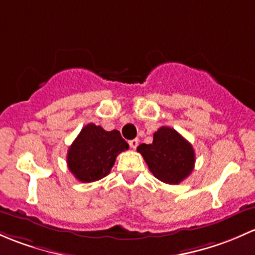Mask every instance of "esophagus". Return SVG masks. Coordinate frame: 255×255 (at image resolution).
I'll return each mask as SVG.
<instances>
[{
  "label": "esophagus",
  "instance_id": "34e87169",
  "mask_svg": "<svg viewBox=\"0 0 255 255\" xmlns=\"http://www.w3.org/2000/svg\"><path fill=\"white\" fill-rule=\"evenodd\" d=\"M128 145H130L131 148H132V149H135L136 147L138 146V140H137V138H133V140L128 141Z\"/></svg>",
  "mask_w": 255,
  "mask_h": 255
}]
</instances>
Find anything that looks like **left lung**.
Segmentation results:
<instances>
[{"instance_id": "1", "label": "left lung", "mask_w": 255, "mask_h": 255, "mask_svg": "<svg viewBox=\"0 0 255 255\" xmlns=\"http://www.w3.org/2000/svg\"><path fill=\"white\" fill-rule=\"evenodd\" d=\"M137 151L152 174L167 184H179L194 169L193 146L172 128H159L153 133V142L141 143Z\"/></svg>"}]
</instances>
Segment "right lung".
<instances>
[{"mask_svg": "<svg viewBox=\"0 0 255 255\" xmlns=\"http://www.w3.org/2000/svg\"><path fill=\"white\" fill-rule=\"evenodd\" d=\"M128 148V142L119 131H106L91 123L70 146L67 166L80 182H96L109 174L118 154Z\"/></svg>", "mask_w": 255, "mask_h": 255, "instance_id": "right-lung-1", "label": "right lung"}]
</instances>
